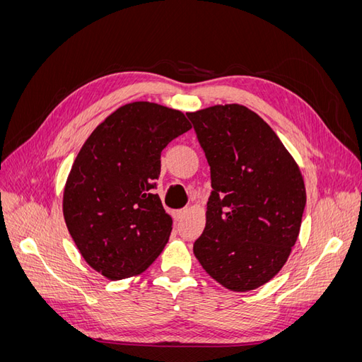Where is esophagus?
Instances as JSON below:
<instances>
[{"mask_svg":"<svg viewBox=\"0 0 362 362\" xmlns=\"http://www.w3.org/2000/svg\"><path fill=\"white\" fill-rule=\"evenodd\" d=\"M185 213H187L185 210H177V211L173 213V216H175V218H177V221H180V218H182V217H184V214H185Z\"/></svg>","mask_w":362,"mask_h":362,"instance_id":"esophagus-1","label":"esophagus"}]
</instances>
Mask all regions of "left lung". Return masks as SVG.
Instances as JSON below:
<instances>
[{
    "mask_svg": "<svg viewBox=\"0 0 362 362\" xmlns=\"http://www.w3.org/2000/svg\"><path fill=\"white\" fill-rule=\"evenodd\" d=\"M187 117L213 187L194 257L228 290H255L282 269L298 240L302 173L275 131L245 105H213Z\"/></svg>",
    "mask_w": 362,
    "mask_h": 362,
    "instance_id": "1",
    "label": "left lung"
}]
</instances>
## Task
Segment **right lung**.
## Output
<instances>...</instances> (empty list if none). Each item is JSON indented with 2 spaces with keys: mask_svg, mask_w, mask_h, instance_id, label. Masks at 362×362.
Instances as JSON below:
<instances>
[{
  "mask_svg": "<svg viewBox=\"0 0 362 362\" xmlns=\"http://www.w3.org/2000/svg\"><path fill=\"white\" fill-rule=\"evenodd\" d=\"M192 125L173 108L119 107L84 141L63 192L68 231L87 264L117 281L161 254L172 218L154 193L161 151Z\"/></svg>",
  "mask_w": 362,
  "mask_h": 362,
  "instance_id": "1",
  "label": "right lung"
}]
</instances>
